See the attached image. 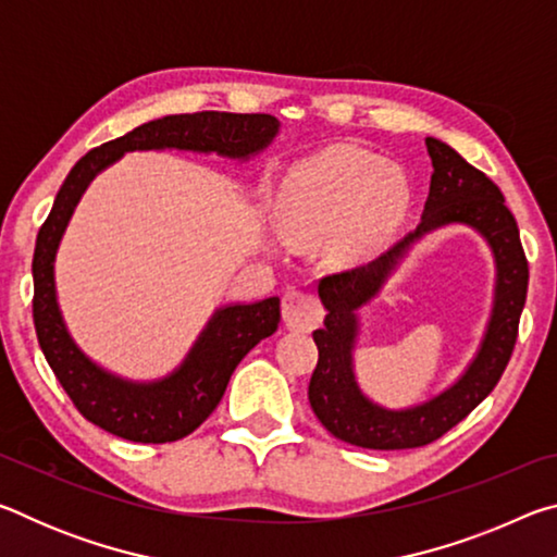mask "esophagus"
<instances>
[{
	"label": "esophagus",
	"mask_w": 557,
	"mask_h": 557,
	"mask_svg": "<svg viewBox=\"0 0 557 557\" xmlns=\"http://www.w3.org/2000/svg\"><path fill=\"white\" fill-rule=\"evenodd\" d=\"M324 309L314 295L305 289H289L282 297V319L292 332H312L322 322Z\"/></svg>",
	"instance_id": "obj_1"
}]
</instances>
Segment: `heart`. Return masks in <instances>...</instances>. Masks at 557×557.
Here are the masks:
<instances>
[{"label": "heart", "instance_id": "b5f03b06", "mask_svg": "<svg viewBox=\"0 0 557 557\" xmlns=\"http://www.w3.org/2000/svg\"><path fill=\"white\" fill-rule=\"evenodd\" d=\"M408 178L366 149L338 147L289 169L280 191V225L289 240L319 243L344 234L348 250L379 243L405 211Z\"/></svg>", "mask_w": 557, "mask_h": 557}]
</instances>
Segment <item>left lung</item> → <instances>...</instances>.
I'll return each instance as SVG.
<instances>
[{
	"instance_id": "8db88e82",
	"label": "left lung",
	"mask_w": 557,
	"mask_h": 557,
	"mask_svg": "<svg viewBox=\"0 0 557 557\" xmlns=\"http://www.w3.org/2000/svg\"><path fill=\"white\" fill-rule=\"evenodd\" d=\"M425 145L435 174L418 231L373 262L332 272L319 280V297L326 307V317L324 326L312 334L319 358L309 379V405L336 440L363 449H412L430 445L465 420L496 388L511 361L518 322L525 305L528 260L502 188L467 159H461L449 145L435 137H428ZM447 222L471 224L495 248L499 282L493 322L478 358L457 386L420 409L403 413L383 411L366 401L352 381V312L377 294L394 262L420 234Z\"/></svg>"
}]
</instances>
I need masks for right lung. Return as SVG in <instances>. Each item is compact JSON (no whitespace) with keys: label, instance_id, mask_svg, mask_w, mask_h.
<instances>
[{"label":"right lung","instance_id":"add662e5","mask_svg":"<svg viewBox=\"0 0 557 557\" xmlns=\"http://www.w3.org/2000/svg\"><path fill=\"white\" fill-rule=\"evenodd\" d=\"M277 135V120L265 112H186L145 122L127 135L90 149L65 176L34 250V326L55 379L92 425L143 445L176 442L201 425L221 403L225 385L245 354L280 324V297L225 307L211 319L199 344L174 375L149 383H125L100 371L78 351L61 322L53 289V256L81 194L100 169L132 149H194L248 157Z\"/></svg>","mask_w":557,"mask_h":557}]
</instances>
